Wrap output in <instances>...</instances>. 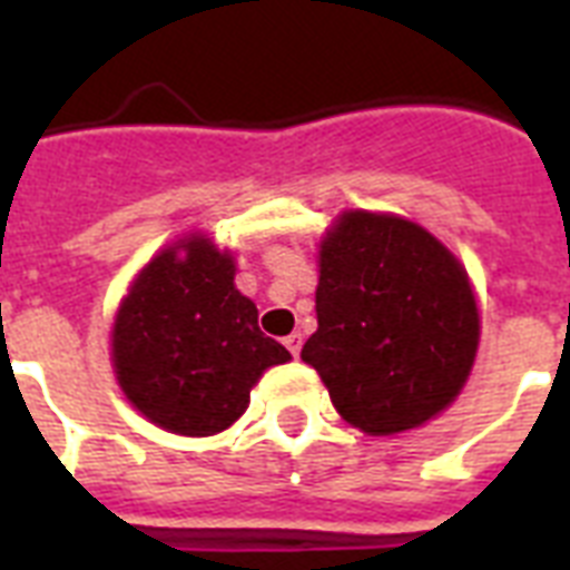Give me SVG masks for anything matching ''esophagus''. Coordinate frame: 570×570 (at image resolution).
<instances>
[{"instance_id": "obj_1", "label": "esophagus", "mask_w": 570, "mask_h": 570, "mask_svg": "<svg viewBox=\"0 0 570 570\" xmlns=\"http://www.w3.org/2000/svg\"><path fill=\"white\" fill-rule=\"evenodd\" d=\"M284 346L289 348V355L298 357V352H302V334H298V331H293V334L284 340Z\"/></svg>"}]
</instances>
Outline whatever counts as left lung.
Returning <instances> with one entry per match:
<instances>
[{"mask_svg": "<svg viewBox=\"0 0 570 570\" xmlns=\"http://www.w3.org/2000/svg\"><path fill=\"white\" fill-rule=\"evenodd\" d=\"M320 328L302 357L366 434L423 425L459 396L479 346L468 272L396 215L343 213L320 250Z\"/></svg>", "mask_w": 570, "mask_h": 570, "instance_id": "1", "label": "left lung"}]
</instances>
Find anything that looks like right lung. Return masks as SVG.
<instances>
[{"label":"right lung","instance_id":"obj_1","mask_svg":"<svg viewBox=\"0 0 570 570\" xmlns=\"http://www.w3.org/2000/svg\"><path fill=\"white\" fill-rule=\"evenodd\" d=\"M233 257L204 236L156 254L124 298L111 334L120 387L168 432H224L248 407L263 370L286 364L257 307L233 286Z\"/></svg>","mask_w":570,"mask_h":570}]
</instances>
